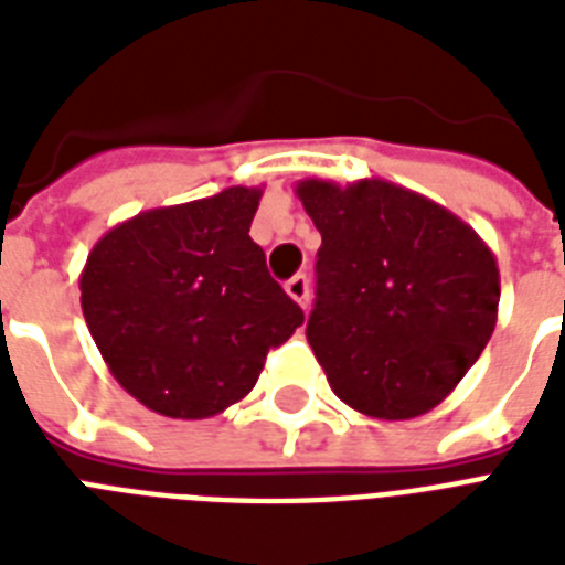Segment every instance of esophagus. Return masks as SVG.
<instances>
[{
  "instance_id": "obj_1",
  "label": "esophagus",
  "mask_w": 565,
  "mask_h": 565,
  "mask_svg": "<svg viewBox=\"0 0 565 565\" xmlns=\"http://www.w3.org/2000/svg\"><path fill=\"white\" fill-rule=\"evenodd\" d=\"M284 290H287V296H290L296 305H301V308H308L310 301V281L308 275H292L290 281L284 284Z\"/></svg>"
}]
</instances>
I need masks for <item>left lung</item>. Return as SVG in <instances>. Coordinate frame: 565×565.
<instances>
[{
  "mask_svg": "<svg viewBox=\"0 0 565 565\" xmlns=\"http://www.w3.org/2000/svg\"><path fill=\"white\" fill-rule=\"evenodd\" d=\"M322 234L308 343L349 407L386 422L437 407L499 319L495 255L428 195L381 179H305Z\"/></svg>",
  "mask_w": 565,
  "mask_h": 565,
  "instance_id": "1",
  "label": "left lung"
}]
</instances>
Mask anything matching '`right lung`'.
Returning <instances> with one entry per match:
<instances>
[{
	"label": "right lung",
	"instance_id": "obj_1",
	"mask_svg": "<svg viewBox=\"0 0 565 565\" xmlns=\"http://www.w3.org/2000/svg\"><path fill=\"white\" fill-rule=\"evenodd\" d=\"M260 188L119 222L82 269L84 322L119 386L170 419H207L252 393L305 313L248 237Z\"/></svg>",
	"mask_w": 565,
	"mask_h": 565
}]
</instances>
